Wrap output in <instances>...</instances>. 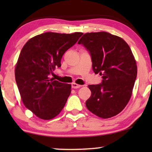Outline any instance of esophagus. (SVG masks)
I'll return each mask as SVG.
<instances>
[{
  "label": "esophagus",
  "mask_w": 152,
  "mask_h": 152,
  "mask_svg": "<svg viewBox=\"0 0 152 152\" xmlns=\"http://www.w3.org/2000/svg\"><path fill=\"white\" fill-rule=\"evenodd\" d=\"M80 87H82V85L77 84H76V83H72V88H80Z\"/></svg>",
  "instance_id": "esophagus-1"
}]
</instances>
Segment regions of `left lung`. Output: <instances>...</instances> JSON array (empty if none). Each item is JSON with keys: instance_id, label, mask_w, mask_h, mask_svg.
I'll use <instances>...</instances> for the list:
<instances>
[{"instance_id": "left-lung-1", "label": "left lung", "mask_w": 152, "mask_h": 152, "mask_svg": "<svg viewBox=\"0 0 152 152\" xmlns=\"http://www.w3.org/2000/svg\"><path fill=\"white\" fill-rule=\"evenodd\" d=\"M78 44L89 52L93 70L102 78L101 84L88 86L87 109L104 119L118 115L129 101L137 77L131 48L122 38L106 32L84 34Z\"/></svg>"}]
</instances>
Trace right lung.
Here are the masks:
<instances>
[{
    "mask_svg": "<svg viewBox=\"0 0 152 152\" xmlns=\"http://www.w3.org/2000/svg\"><path fill=\"white\" fill-rule=\"evenodd\" d=\"M82 32H45L28 41L20 51L15 79L27 109L43 120L56 117L65 106L71 85L50 78L65 52L75 44Z\"/></svg>",
    "mask_w": 152,
    "mask_h": 152,
    "instance_id": "1",
    "label": "right lung"
}]
</instances>
